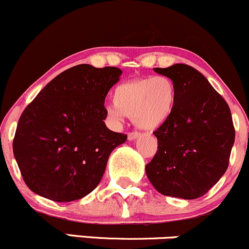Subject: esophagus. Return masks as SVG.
<instances>
[{"instance_id": "obj_1", "label": "esophagus", "mask_w": 249, "mask_h": 249, "mask_svg": "<svg viewBox=\"0 0 249 249\" xmlns=\"http://www.w3.org/2000/svg\"><path fill=\"white\" fill-rule=\"evenodd\" d=\"M138 137H139V133L136 132V131H134V132H128V134H127L128 141H134V139L138 138Z\"/></svg>"}]
</instances>
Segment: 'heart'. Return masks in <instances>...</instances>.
Masks as SVG:
<instances>
[{"label":"heart","instance_id":"1","mask_svg":"<svg viewBox=\"0 0 249 249\" xmlns=\"http://www.w3.org/2000/svg\"><path fill=\"white\" fill-rule=\"evenodd\" d=\"M113 105L107 107L111 121L121 123L132 117L142 130H154L172 116L177 102V87L167 76L147 77L122 83L113 90Z\"/></svg>","mask_w":249,"mask_h":249}]
</instances>
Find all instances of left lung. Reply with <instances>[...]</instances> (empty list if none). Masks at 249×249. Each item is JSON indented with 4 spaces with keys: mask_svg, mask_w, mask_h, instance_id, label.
I'll use <instances>...</instances> for the list:
<instances>
[{
    "mask_svg": "<svg viewBox=\"0 0 249 249\" xmlns=\"http://www.w3.org/2000/svg\"><path fill=\"white\" fill-rule=\"evenodd\" d=\"M177 87L170 119L154 131L158 150L145 166L147 178L162 196L196 199L224 176L235 130L228 104L206 77L186 64L154 68Z\"/></svg>",
    "mask_w": 249,
    "mask_h": 249,
    "instance_id": "obj_1",
    "label": "left lung"
}]
</instances>
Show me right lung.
Listing matches in <instances>:
<instances>
[{
    "mask_svg": "<svg viewBox=\"0 0 249 249\" xmlns=\"http://www.w3.org/2000/svg\"><path fill=\"white\" fill-rule=\"evenodd\" d=\"M122 70L79 64L39 91L19 117L14 156L33 192L58 202L98 186L107 159L126 134L108 130L105 97Z\"/></svg>",
    "mask_w": 249,
    "mask_h": 249,
    "instance_id": "right-lung-1",
    "label": "right lung"
}]
</instances>
